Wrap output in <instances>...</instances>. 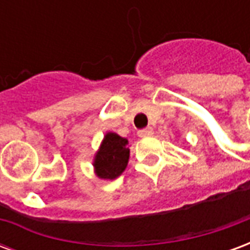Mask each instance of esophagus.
<instances>
[{"label":"esophagus","instance_id":"esophagus-1","mask_svg":"<svg viewBox=\"0 0 250 250\" xmlns=\"http://www.w3.org/2000/svg\"><path fill=\"white\" fill-rule=\"evenodd\" d=\"M152 128L151 127H146V128H143V130H139L138 131V135L143 138V136H148V135H152Z\"/></svg>","mask_w":250,"mask_h":250}]
</instances>
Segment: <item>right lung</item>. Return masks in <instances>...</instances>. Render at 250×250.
<instances>
[{
  "mask_svg": "<svg viewBox=\"0 0 250 250\" xmlns=\"http://www.w3.org/2000/svg\"><path fill=\"white\" fill-rule=\"evenodd\" d=\"M127 143V139L114 132L104 136L93 163L99 178L115 179L125 171L130 157V150L125 147Z\"/></svg>",
  "mask_w": 250,
  "mask_h": 250,
  "instance_id": "right-lung-1",
  "label": "right lung"
}]
</instances>
